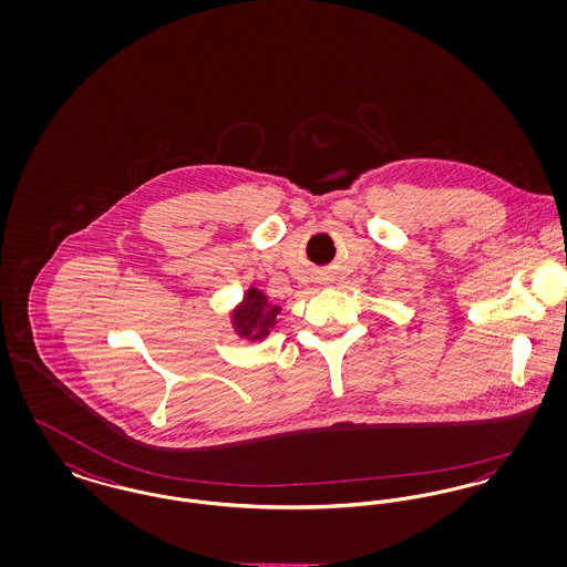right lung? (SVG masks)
<instances>
[{"label": "right lung", "mask_w": 567, "mask_h": 567, "mask_svg": "<svg viewBox=\"0 0 567 567\" xmlns=\"http://www.w3.org/2000/svg\"><path fill=\"white\" fill-rule=\"evenodd\" d=\"M278 312H280V306L271 303L266 293L250 287L243 301L238 303V308L231 312V324L244 340L259 342L270 336Z\"/></svg>", "instance_id": "right-lung-1"}]
</instances>
